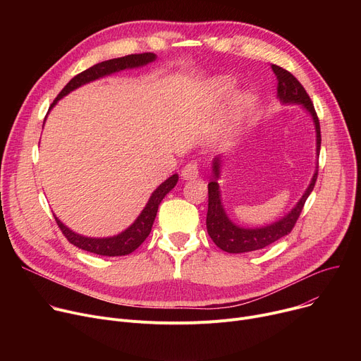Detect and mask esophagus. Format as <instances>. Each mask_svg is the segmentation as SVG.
<instances>
[{
  "label": "esophagus",
  "instance_id": "1",
  "mask_svg": "<svg viewBox=\"0 0 361 361\" xmlns=\"http://www.w3.org/2000/svg\"><path fill=\"white\" fill-rule=\"evenodd\" d=\"M181 177L184 180H195L199 177V166L196 162H188L183 169H181Z\"/></svg>",
  "mask_w": 361,
  "mask_h": 361
}]
</instances>
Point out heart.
<instances>
[{
	"mask_svg": "<svg viewBox=\"0 0 361 361\" xmlns=\"http://www.w3.org/2000/svg\"><path fill=\"white\" fill-rule=\"evenodd\" d=\"M233 89V82L231 80H222L219 87H218V97H224V94L228 93ZM253 106V98L250 97L249 93H240L234 99V105H233V121L240 120L241 117H244ZM230 130L224 131V136L228 137L230 136Z\"/></svg>",
	"mask_w": 361,
	"mask_h": 361,
	"instance_id": "1",
	"label": "heart"
}]
</instances>
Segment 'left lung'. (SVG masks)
<instances>
[{"mask_svg":"<svg viewBox=\"0 0 361 361\" xmlns=\"http://www.w3.org/2000/svg\"><path fill=\"white\" fill-rule=\"evenodd\" d=\"M272 71L275 73L276 80H278L276 98L283 105H300L301 108H305L313 120L314 131H316V169L310 180V184L306 188V192L302 193L300 200L295 203V206L287 215L281 216L278 221L272 224L249 228V226H241L233 222L228 214L225 212L222 196H221V187L218 183V180L221 178L224 157L218 155L212 161L214 178L209 184H207V190H209V204H207L206 228H207V234L211 235L214 243L221 250L226 253H247V252L260 250L263 247H267V245L275 243L276 240L282 238L283 235H287L288 233H291L293 226L295 225L301 214L302 206H305L307 197L310 196L317 178V164H319V152H320V126H319V118L316 116L312 99L307 94V92L305 90V87L301 86V83L290 71L283 70L282 67L275 64H272Z\"/></svg>","mask_w":361,"mask_h":361,"instance_id":"left-lung-1","label":"left lung"}]
</instances>
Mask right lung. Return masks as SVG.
<instances>
[{"mask_svg":"<svg viewBox=\"0 0 361 361\" xmlns=\"http://www.w3.org/2000/svg\"><path fill=\"white\" fill-rule=\"evenodd\" d=\"M157 60V55L152 52H145V54H131L126 56H120V59H112L108 61H102L92 66L90 68L82 71L80 74L74 75V78L66 85V87L60 92L59 97L55 98V101L51 104L49 111L56 105L60 99L75 89H79L83 85H87L90 82H94L98 79L105 78V75H111L114 73H118L123 70H130V68H139L143 67L152 61ZM178 181V174H173L169 178H166L162 184L157 187V190L150 195L146 206L143 207V211L140 215L135 219L127 230L121 231L117 235L112 237H85L82 234L74 233L70 230L68 226H66L59 218L55 215V221L59 224L61 228L63 234L67 237V240L74 244L75 247H79L82 250L99 255V256H126L135 252L139 245L146 240L149 235L152 225H154V221L157 218V212L159 203L162 199L173 190Z\"/></svg>","mask_w":361,"mask_h":361,"instance_id":"right-lung-1","label":"right lung"}]
</instances>
